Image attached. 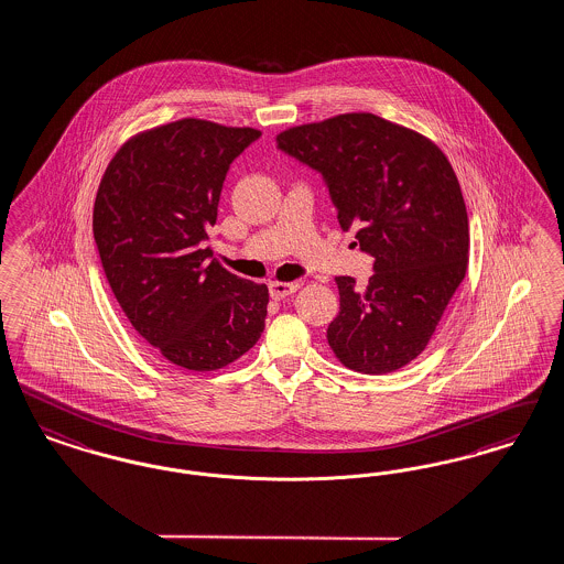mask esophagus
Here are the masks:
<instances>
[{"mask_svg": "<svg viewBox=\"0 0 564 564\" xmlns=\"http://www.w3.org/2000/svg\"><path fill=\"white\" fill-rule=\"evenodd\" d=\"M301 282H269V295L273 299H284L299 291Z\"/></svg>", "mask_w": 564, "mask_h": 564, "instance_id": "1", "label": "esophagus"}]
</instances>
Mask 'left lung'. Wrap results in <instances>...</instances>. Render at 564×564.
I'll return each mask as SVG.
<instances>
[{"instance_id":"1","label":"left lung","mask_w":564,"mask_h":564,"mask_svg":"<svg viewBox=\"0 0 564 564\" xmlns=\"http://www.w3.org/2000/svg\"><path fill=\"white\" fill-rule=\"evenodd\" d=\"M275 142L323 174L341 229L376 259L365 289L335 278L333 355L369 376L405 367L431 341L469 265V218L444 150L371 112L296 124Z\"/></svg>"}]
</instances>
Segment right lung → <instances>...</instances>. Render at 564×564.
Wrapping results in <instances>:
<instances>
[{"instance_id": "1", "label": "right lung", "mask_w": 564, "mask_h": 564, "mask_svg": "<svg viewBox=\"0 0 564 564\" xmlns=\"http://www.w3.org/2000/svg\"><path fill=\"white\" fill-rule=\"evenodd\" d=\"M261 138L252 127L180 119L129 138L93 208L99 259L124 316L165 360L214 371L261 337L269 291L212 257L223 182Z\"/></svg>"}]
</instances>
